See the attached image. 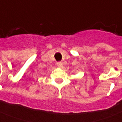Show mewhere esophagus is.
<instances>
[{"label": "esophagus", "instance_id": "obj_1", "mask_svg": "<svg viewBox=\"0 0 122 122\" xmlns=\"http://www.w3.org/2000/svg\"><path fill=\"white\" fill-rule=\"evenodd\" d=\"M56 65H57V66L62 67L63 66V62H61V61H59V62H57V63H56Z\"/></svg>", "mask_w": 122, "mask_h": 122}]
</instances>
